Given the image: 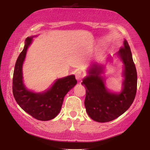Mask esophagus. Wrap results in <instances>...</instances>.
I'll list each match as a JSON object with an SVG mask.
<instances>
[{"label":"esophagus","mask_w":150,"mask_h":150,"mask_svg":"<svg viewBox=\"0 0 150 150\" xmlns=\"http://www.w3.org/2000/svg\"><path fill=\"white\" fill-rule=\"evenodd\" d=\"M84 76L85 75H84V74L81 71H78L76 73V79L78 81H81L84 78Z\"/></svg>","instance_id":"esophagus-1"}]
</instances>
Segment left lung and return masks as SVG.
I'll return each instance as SVG.
<instances>
[{
    "mask_svg": "<svg viewBox=\"0 0 150 150\" xmlns=\"http://www.w3.org/2000/svg\"><path fill=\"white\" fill-rule=\"evenodd\" d=\"M117 56L124 65L123 89L120 93H112L106 89L101 74L103 67L91 64L89 75L81 84L86 89L85 106L87 114L98 122H108L117 118L130 108L137 93V74L128 43L125 40Z\"/></svg>",
    "mask_w": 150,
    "mask_h": 150,
    "instance_id": "8db88e82",
    "label": "left lung"
}]
</instances>
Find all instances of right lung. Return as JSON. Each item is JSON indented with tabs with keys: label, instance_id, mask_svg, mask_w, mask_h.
<instances>
[{
	"label": "right lung",
	"instance_id": "right-lung-1",
	"mask_svg": "<svg viewBox=\"0 0 150 150\" xmlns=\"http://www.w3.org/2000/svg\"><path fill=\"white\" fill-rule=\"evenodd\" d=\"M33 36L25 40L23 50L16 62L13 76V94L16 101L24 111L41 121L54 119L60 112L63 99L69 90L76 85L74 75L57 79L52 87L42 93H34L26 88L23 83L22 65L26 51Z\"/></svg>",
	"mask_w": 150,
	"mask_h": 150
}]
</instances>
